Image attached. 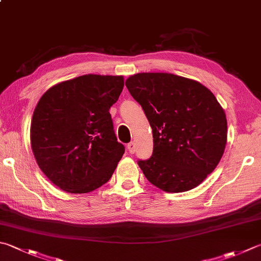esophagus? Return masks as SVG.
Wrapping results in <instances>:
<instances>
[{
  "label": "esophagus",
  "instance_id": "esophagus-1",
  "mask_svg": "<svg viewBox=\"0 0 261 261\" xmlns=\"http://www.w3.org/2000/svg\"><path fill=\"white\" fill-rule=\"evenodd\" d=\"M127 150H128V152L130 154H134L135 151H136V144L134 143V142H130V143L127 144Z\"/></svg>",
  "mask_w": 261,
  "mask_h": 261
}]
</instances>
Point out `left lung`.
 Instances as JSON below:
<instances>
[{"label":"left lung","mask_w":261,"mask_h":261,"mask_svg":"<svg viewBox=\"0 0 261 261\" xmlns=\"http://www.w3.org/2000/svg\"><path fill=\"white\" fill-rule=\"evenodd\" d=\"M126 86L153 134L152 156L139 161L147 180L170 193L200 185L219 164L227 142L225 111L213 92L167 72L135 73Z\"/></svg>","instance_id":"obj_1"}]
</instances>
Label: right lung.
<instances>
[{
	"instance_id": "obj_1",
	"label": "right lung",
	"mask_w": 261,
	"mask_h": 261,
	"mask_svg": "<svg viewBox=\"0 0 261 261\" xmlns=\"http://www.w3.org/2000/svg\"><path fill=\"white\" fill-rule=\"evenodd\" d=\"M124 77L80 76L52 86L34 110L31 144L39 168L69 193H88L111 178L125 146L117 141L110 107Z\"/></svg>"
}]
</instances>
